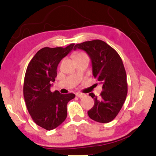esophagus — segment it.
I'll return each mask as SVG.
<instances>
[{"mask_svg": "<svg viewBox=\"0 0 156 156\" xmlns=\"http://www.w3.org/2000/svg\"><path fill=\"white\" fill-rule=\"evenodd\" d=\"M76 96L78 97H80V98H82V97H83L84 96H85V94L80 93V92H77V93H76Z\"/></svg>", "mask_w": 156, "mask_h": 156, "instance_id": "1", "label": "esophagus"}]
</instances>
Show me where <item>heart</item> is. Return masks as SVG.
<instances>
[{"mask_svg": "<svg viewBox=\"0 0 156 156\" xmlns=\"http://www.w3.org/2000/svg\"><path fill=\"white\" fill-rule=\"evenodd\" d=\"M83 56H87V55L83 53H77L75 55V56H74V59L77 58V57H83Z\"/></svg>", "mask_w": 156, "mask_h": 156, "instance_id": "obj_1", "label": "heart"}]
</instances>
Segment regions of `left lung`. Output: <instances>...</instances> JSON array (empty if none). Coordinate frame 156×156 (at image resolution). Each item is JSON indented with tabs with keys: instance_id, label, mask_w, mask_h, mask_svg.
<instances>
[{
	"instance_id": "8db88e82",
	"label": "left lung",
	"mask_w": 156,
	"mask_h": 156,
	"mask_svg": "<svg viewBox=\"0 0 156 156\" xmlns=\"http://www.w3.org/2000/svg\"><path fill=\"white\" fill-rule=\"evenodd\" d=\"M86 52L92 62V74L102 84L103 91L98 99L92 93L94 105L88 111L90 118L106 123L112 121L121 110L127 94V75L123 63L118 53L99 40L87 41L75 46L73 50Z\"/></svg>"
}]
</instances>
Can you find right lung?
<instances>
[{
  "label": "right lung",
  "instance_id": "add662e5",
  "mask_svg": "<svg viewBox=\"0 0 156 156\" xmlns=\"http://www.w3.org/2000/svg\"><path fill=\"white\" fill-rule=\"evenodd\" d=\"M75 44L66 48L44 47L37 52L27 66L23 93L29 113L34 121L46 130L59 126L67 116L68 102L75 98L70 93L51 92L60 61L70 53Z\"/></svg>",
  "mask_w": 156,
  "mask_h": 156
}]
</instances>
